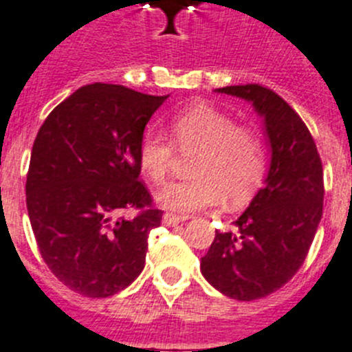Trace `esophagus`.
I'll list each match as a JSON object with an SVG mask.
<instances>
[{
    "mask_svg": "<svg viewBox=\"0 0 352 352\" xmlns=\"http://www.w3.org/2000/svg\"><path fill=\"white\" fill-rule=\"evenodd\" d=\"M182 221H186L184 216H179V214H172V212L163 214V223L164 225H168V227H175V225H179V223Z\"/></svg>",
    "mask_w": 352,
    "mask_h": 352,
    "instance_id": "34e87169",
    "label": "esophagus"
}]
</instances>
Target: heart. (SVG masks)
<instances>
[{"mask_svg":"<svg viewBox=\"0 0 352 352\" xmlns=\"http://www.w3.org/2000/svg\"><path fill=\"white\" fill-rule=\"evenodd\" d=\"M170 136L180 151H197L189 172L193 177L164 186L155 200L173 212L189 214L216 206L225 198L230 207L243 206L262 184L267 152L261 133L237 125L234 117L210 106H193L177 113ZM173 145L164 136L145 134L140 143V166L154 182L170 172Z\"/></svg>","mask_w":352,"mask_h":352,"instance_id":"obj_1","label":"heart"}]
</instances>
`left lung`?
Returning a JSON list of instances; mask_svg holds the SVG:
<instances>
[{
	"label": "left lung",
	"instance_id": "obj_1",
	"mask_svg": "<svg viewBox=\"0 0 352 352\" xmlns=\"http://www.w3.org/2000/svg\"><path fill=\"white\" fill-rule=\"evenodd\" d=\"M216 91L248 100L264 118L271 163L264 188L234 221L237 234L216 232L200 269L221 294L253 301L303 265L322 218V163L305 122L273 90L237 85Z\"/></svg>",
	"mask_w": 352,
	"mask_h": 352
}]
</instances>
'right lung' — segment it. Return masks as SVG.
<instances>
[{"label": "right lung", "mask_w": 352, "mask_h": 352, "mask_svg": "<svg viewBox=\"0 0 352 352\" xmlns=\"http://www.w3.org/2000/svg\"><path fill=\"white\" fill-rule=\"evenodd\" d=\"M166 99L122 85H87L38 129L26 179L30 223L51 273L78 294H117L145 267L146 239L163 212L138 180L140 143ZM125 208L140 212L120 219Z\"/></svg>", "instance_id": "obj_1"}]
</instances>
